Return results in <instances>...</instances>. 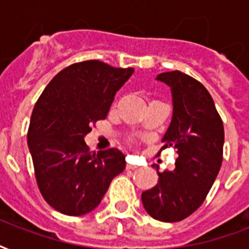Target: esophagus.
<instances>
[{
	"label": "esophagus",
	"mask_w": 249,
	"mask_h": 249,
	"mask_svg": "<svg viewBox=\"0 0 249 249\" xmlns=\"http://www.w3.org/2000/svg\"><path fill=\"white\" fill-rule=\"evenodd\" d=\"M126 168H128V169H136L137 165H136V164H133V163H130V161H129V163L126 164Z\"/></svg>",
	"instance_id": "1"
}]
</instances>
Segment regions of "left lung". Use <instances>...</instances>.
I'll list each match as a JSON object with an SVG mask.
<instances>
[{"label":"left lung","instance_id":"1","mask_svg":"<svg viewBox=\"0 0 249 249\" xmlns=\"http://www.w3.org/2000/svg\"><path fill=\"white\" fill-rule=\"evenodd\" d=\"M170 88L173 113L163 147H174L176 168L160 173L159 182L142 193L146 212L155 220L177 222L204 201L220 172L224 124L211 94L199 81L179 71L156 76Z\"/></svg>","mask_w":249,"mask_h":249}]
</instances>
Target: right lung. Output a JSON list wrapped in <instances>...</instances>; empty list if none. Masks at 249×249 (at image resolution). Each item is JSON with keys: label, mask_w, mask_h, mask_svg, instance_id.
<instances>
[{"label": "right lung", "mask_w": 249, "mask_h": 249, "mask_svg": "<svg viewBox=\"0 0 249 249\" xmlns=\"http://www.w3.org/2000/svg\"><path fill=\"white\" fill-rule=\"evenodd\" d=\"M133 72L99 60L75 63L54 76L38 98L29 123L28 148L38 189L58 212H91L125 169L120 150L91 154L85 136L91 132L90 125L107 117L115 94Z\"/></svg>", "instance_id": "add662e5"}]
</instances>
